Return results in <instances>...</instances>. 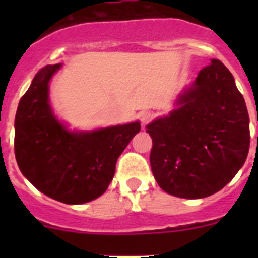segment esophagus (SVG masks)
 Wrapping results in <instances>:
<instances>
[{
	"label": "esophagus",
	"instance_id": "1",
	"mask_svg": "<svg viewBox=\"0 0 258 258\" xmlns=\"http://www.w3.org/2000/svg\"><path fill=\"white\" fill-rule=\"evenodd\" d=\"M151 118H152V113L150 112V111H142V112L140 113V120L143 125L149 124V122L151 121Z\"/></svg>",
	"mask_w": 258,
	"mask_h": 258
}]
</instances>
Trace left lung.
Instances as JSON below:
<instances>
[{
	"label": "left lung",
	"instance_id": "left-lung-1",
	"mask_svg": "<svg viewBox=\"0 0 258 258\" xmlns=\"http://www.w3.org/2000/svg\"><path fill=\"white\" fill-rule=\"evenodd\" d=\"M169 116L147 125L157 184L184 199L213 195L235 177L249 151V116L231 72L218 59L203 68Z\"/></svg>",
	"mask_w": 258,
	"mask_h": 258
}]
</instances>
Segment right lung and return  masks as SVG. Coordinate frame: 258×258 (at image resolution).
<instances>
[{"label":"right lung","mask_w":258,"mask_h":258,"mask_svg":"<svg viewBox=\"0 0 258 258\" xmlns=\"http://www.w3.org/2000/svg\"><path fill=\"white\" fill-rule=\"evenodd\" d=\"M60 66L41 68L20 98L14 149L20 172L37 190L66 204H83L107 190L118 156L141 124L68 131L49 104V81Z\"/></svg>","instance_id":"add662e5"}]
</instances>
